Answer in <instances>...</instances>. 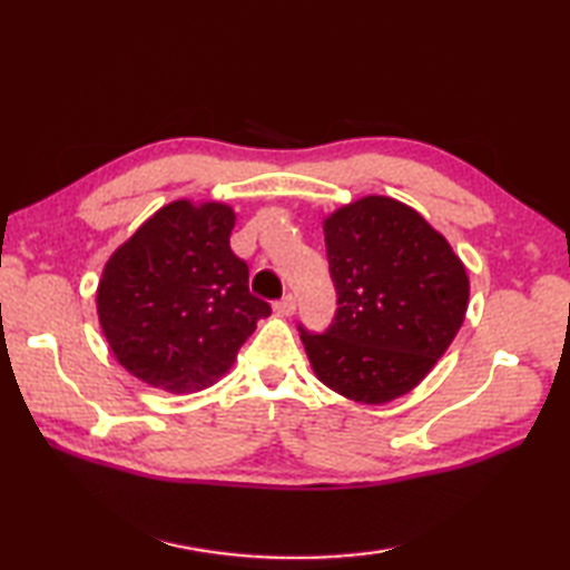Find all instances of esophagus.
<instances>
[{
  "mask_svg": "<svg viewBox=\"0 0 570 570\" xmlns=\"http://www.w3.org/2000/svg\"><path fill=\"white\" fill-rule=\"evenodd\" d=\"M274 311L278 313V316H294L296 311V298L292 294H286L284 298H278L274 304Z\"/></svg>",
  "mask_w": 570,
  "mask_h": 570,
  "instance_id": "1",
  "label": "esophagus"
}]
</instances>
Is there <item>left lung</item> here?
I'll list each match as a JSON object with an SVG mask.
<instances>
[{"label":"left lung","mask_w":570,"mask_h":570,"mask_svg":"<svg viewBox=\"0 0 570 570\" xmlns=\"http://www.w3.org/2000/svg\"><path fill=\"white\" fill-rule=\"evenodd\" d=\"M337 294L325 333L298 325L316 377L360 404H386L433 370L465 321L470 282L448 239L386 196L323 220Z\"/></svg>","instance_id":"8db88e82"}]
</instances>
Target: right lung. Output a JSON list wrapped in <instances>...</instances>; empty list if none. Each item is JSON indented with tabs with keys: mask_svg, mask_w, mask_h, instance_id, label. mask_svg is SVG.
<instances>
[{
	"mask_svg": "<svg viewBox=\"0 0 570 570\" xmlns=\"http://www.w3.org/2000/svg\"><path fill=\"white\" fill-rule=\"evenodd\" d=\"M235 210L174 200L107 259L98 316L117 362L144 384L188 394L215 384L272 313L229 249Z\"/></svg>",
	"mask_w": 570,
	"mask_h": 570,
	"instance_id": "1",
	"label": "right lung"
}]
</instances>
